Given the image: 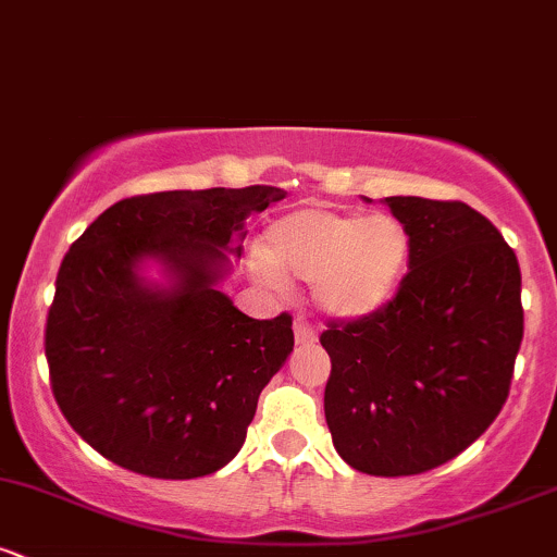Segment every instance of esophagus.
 I'll return each mask as SVG.
<instances>
[{
	"label": "esophagus",
	"instance_id": "1",
	"mask_svg": "<svg viewBox=\"0 0 557 557\" xmlns=\"http://www.w3.org/2000/svg\"><path fill=\"white\" fill-rule=\"evenodd\" d=\"M293 335H296V343L298 345H311V343L317 341L314 330H311L306 322H300V319H298L296 324H293Z\"/></svg>",
	"mask_w": 557,
	"mask_h": 557
}]
</instances>
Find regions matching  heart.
Returning <instances> with one entry per match:
<instances>
[{
    "label": "heart",
    "mask_w": 557,
    "mask_h": 557,
    "mask_svg": "<svg viewBox=\"0 0 557 557\" xmlns=\"http://www.w3.org/2000/svg\"><path fill=\"white\" fill-rule=\"evenodd\" d=\"M251 261L272 287H287V280L314 283L319 309L354 322L395 298L411 261V235L389 214L300 207L267 225Z\"/></svg>",
    "instance_id": "obj_1"
}]
</instances>
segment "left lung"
<instances>
[{"instance_id":"obj_1","label":"left lung","mask_w":557,"mask_h":557,"mask_svg":"<svg viewBox=\"0 0 557 557\" xmlns=\"http://www.w3.org/2000/svg\"><path fill=\"white\" fill-rule=\"evenodd\" d=\"M382 203L411 235V272L385 309L322 332L324 417L356 471L411 476L456 458L500 413L523 337L521 270L469 203Z\"/></svg>"}]
</instances>
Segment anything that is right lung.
Listing matches in <instances>:
<instances>
[{
	"instance_id": "add662e5",
	"label": "right lung",
	"mask_w": 557,
	"mask_h": 557,
	"mask_svg": "<svg viewBox=\"0 0 557 557\" xmlns=\"http://www.w3.org/2000/svg\"><path fill=\"white\" fill-rule=\"evenodd\" d=\"M272 185L117 201L70 246L47 319L54 398L94 450L136 474L196 479L238 456L293 319H251L220 287Z\"/></svg>"
}]
</instances>
